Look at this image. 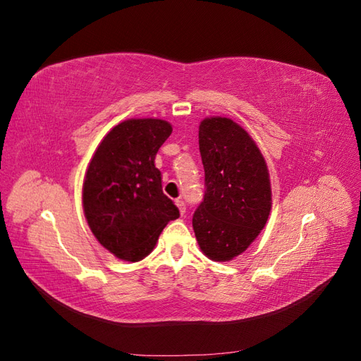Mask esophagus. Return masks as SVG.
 Returning a JSON list of instances; mask_svg holds the SVG:
<instances>
[{
  "instance_id": "esophagus-1",
  "label": "esophagus",
  "mask_w": 361,
  "mask_h": 361,
  "mask_svg": "<svg viewBox=\"0 0 361 361\" xmlns=\"http://www.w3.org/2000/svg\"><path fill=\"white\" fill-rule=\"evenodd\" d=\"M176 206L179 207V212L183 215L185 212H187V204H185V202L183 200H180V199H178L176 200Z\"/></svg>"
}]
</instances>
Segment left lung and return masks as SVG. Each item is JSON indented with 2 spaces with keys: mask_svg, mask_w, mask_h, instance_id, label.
<instances>
[{
  "mask_svg": "<svg viewBox=\"0 0 361 361\" xmlns=\"http://www.w3.org/2000/svg\"><path fill=\"white\" fill-rule=\"evenodd\" d=\"M204 197L192 227L204 256L227 262L239 256L265 227L271 212L267 162L244 128L227 117L199 126Z\"/></svg>",
  "mask_w": 361,
  "mask_h": 361,
  "instance_id": "1",
  "label": "left lung"
}]
</instances>
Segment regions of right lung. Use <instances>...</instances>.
<instances>
[{
  "label": "right lung",
  "instance_id": "obj_1",
  "mask_svg": "<svg viewBox=\"0 0 361 361\" xmlns=\"http://www.w3.org/2000/svg\"><path fill=\"white\" fill-rule=\"evenodd\" d=\"M161 118H129L108 133L87 169L82 209L90 231L116 257L138 262L155 248L179 209L162 192L155 157L171 134Z\"/></svg>",
  "mask_w": 361,
  "mask_h": 361
}]
</instances>
